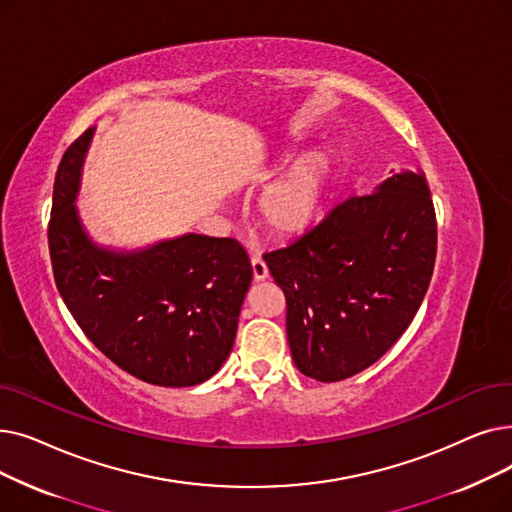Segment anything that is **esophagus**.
<instances>
[{"instance_id":"esophagus-1","label":"esophagus","mask_w":512,"mask_h":512,"mask_svg":"<svg viewBox=\"0 0 512 512\" xmlns=\"http://www.w3.org/2000/svg\"><path fill=\"white\" fill-rule=\"evenodd\" d=\"M252 273H254L256 281H264L266 277H269V269H266V264H264L262 258H258V256L252 258Z\"/></svg>"}]
</instances>
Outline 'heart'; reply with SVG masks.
Listing matches in <instances>:
<instances>
[{"label":"heart","mask_w":512,"mask_h":512,"mask_svg":"<svg viewBox=\"0 0 512 512\" xmlns=\"http://www.w3.org/2000/svg\"><path fill=\"white\" fill-rule=\"evenodd\" d=\"M331 173L333 156L327 150L308 152L283 168L256 202L260 227L279 239L308 231L321 212Z\"/></svg>","instance_id":"obj_1"}]
</instances>
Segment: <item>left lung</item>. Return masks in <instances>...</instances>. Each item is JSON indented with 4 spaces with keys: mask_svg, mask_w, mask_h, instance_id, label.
<instances>
[{
    "mask_svg": "<svg viewBox=\"0 0 512 512\" xmlns=\"http://www.w3.org/2000/svg\"><path fill=\"white\" fill-rule=\"evenodd\" d=\"M435 252L427 179L404 168L375 193L335 206L289 248L264 254L287 300L298 371L333 383L377 362L415 319Z\"/></svg>",
    "mask_w": 512,
    "mask_h": 512,
    "instance_id": "left-lung-1",
    "label": "left lung"
}]
</instances>
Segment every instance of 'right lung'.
<instances>
[{"instance_id": "1", "label": "right lung", "mask_w": 512, "mask_h": 512, "mask_svg": "<svg viewBox=\"0 0 512 512\" xmlns=\"http://www.w3.org/2000/svg\"><path fill=\"white\" fill-rule=\"evenodd\" d=\"M95 129L64 152L47 241L77 325L120 369L162 387L210 379L229 358L252 264L239 241L185 233L120 252L87 235L75 200Z\"/></svg>"}]
</instances>
